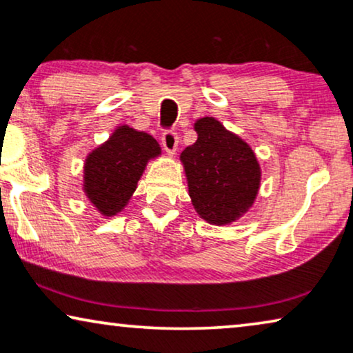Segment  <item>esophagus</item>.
Masks as SVG:
<instances>
[{"instance_id": "34e87169", "label": "esophagus", "mask_w": 353, "mask_h": 353, "mask_svg": "<svg viewBox=\"0 0 353 353\" xmlns=\"http://www.w3.org/2000/svg\"><path fill=\"white\" fill-rule=\"evenodd\" d=\"M162 146L168 154H175L178 148V133L173 130H165L162 133Z\"/></svg>"}]
</instances>
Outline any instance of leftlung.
Here are the masks:
<instances>
[{
  "label": "left lung",
  "mask_w": 353,
  "mask_h": 353,
  "mask_svg": "<svg viewBox=\"0 0 353 353\" xmlns=\"http://www.w3.org/2000/svg\"><path fill=\"white\" fill-rule=\"evenodd\" d=\"M197 139L181 152L192 205L214 225L238 220L254 204L260 165L248 143L214 117L194 125Z\"/></svg>",
  "instance_id": "obj_1"
}]
</instances>
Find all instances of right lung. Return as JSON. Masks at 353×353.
I'll list each match as a JSON object with an SVG mask.
<instances>
[{
    "instance_id": "1",
    "label": "right lung",
    "mask_w": 353,
    "mask_h": 353,
    "mask_svg": "<svg viewBox=\"0 0 353 353\" xmlns=\"http://www.w3.org/2000/svg\"><path fill=\"white\" fill-rule=\"evenodd\" d=\"M161 148L151 134L119 127L85 162V192L103 215H115L137 190L144 167Z\"/></svg>"
}]
</instances>
